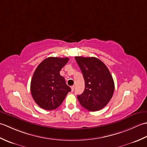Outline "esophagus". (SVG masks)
<instances>
[{"mask_svg":"<svg viewBox=\"0 0 147 147\" xmlns=\"http://www.w3.org/2000/svg\"><path fill=\"white\" fill-rule=\"evenodd\" d=\"M74 87H75V86H74V85L72 86L71 87V91H72V92H73V90H74Z\"/></svg>","mask_w":147,"mask_h":147,"instance_id":"34e87169","label":"esophagus"}]
</instances>
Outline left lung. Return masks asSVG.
Segmentation results:
<instances>
[{"mask_svg":"<svg viewBox=\"0 0 147 147\" xmlns=\"http://www.w3.org/2000/svg\"><path fill=\"white\" fill-rule=\"evenodd\" d=\"M85 82L82 94L78 95L81 105L90 111H97L106 106L112 97L114 83L104 62L96 57H75Z\"/></svg>","mask_w":147,"mask_h":147,"instance_id":"left-lung-1","label":"left lung"}]
</instances>
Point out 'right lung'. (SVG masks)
I'll use <instances>...</instances> for the list:
<instances>
[{
	"mask_svg": "<svg viewBox=\"0 0 147 147\" xmlns=\"http://www.w3.org/2000/svg\"><path fill=\"white\" fill-rule=\"evenodd\" d=\"M69 61L67 57H50L36 67L31 81L30 90L34 100L45 110L57 109L71 89L60 71Z\"/></svg>",
	"mask_w": 147,
	"mask_h": 147,
	"instance_id": "add662e5",
	"label": "right lung"
}]
</instances>
